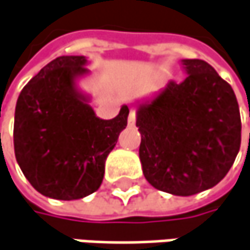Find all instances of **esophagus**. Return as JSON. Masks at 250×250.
Listing matches in <instances>:
<instances>
[{
	"mask_svg": "<svg viewBox=\"0 0 250 250\" xmlns=\"http://www.w3.org/2000/svg\"><path fill=\"white\" fill-rule=\"evenodd\" d=\"M136 122V111L135 109H131L129 111V115H128V125L129 126H133Z\"/></svg>",
	"mask_w": 250,
	"mask_h": 250,
	"instance_id": "esophagus-1",
	"label": "esophagus"
}]
</instances>
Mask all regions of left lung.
Here are the masks:
<instances>
[{"instance_id": "left-lung-1", "label": "left lung", "mask_w": 250, "mask_h": 250, "mask_svg": "<svg viewBox=\"0 0 250 250\" xmlns=\"http://www.w3.org/2000/svg\"><path fill=\"white\" fill-rule=\"evenodd\" d=\"M187 77L138 101L145 179L173 195L217 186L241 147V114L232 87L204 60L184 59Z\"/></svg>"}]
</instances>
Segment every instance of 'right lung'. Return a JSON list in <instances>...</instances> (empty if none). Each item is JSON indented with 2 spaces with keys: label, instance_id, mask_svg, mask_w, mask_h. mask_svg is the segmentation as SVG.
Masks as SVG:
<instances>
[{
  "label": "right lung",
  "instance_id": "right-lung-1",
  "mask_svg": "<svg viewBox=\"0 0 250 250\" xmlns=\"http://www.w3.org/2000/svg\"><path fill=\"white\" fill-rule=\"evenodd\" d=\"M85 56H60L19 94L14 149L32 187L55 200L87 197L103 183L105 160L128 124V105L112 119L98 118L79 80L90 73Z\"/></svg>",
  "mask_w": 250,
  "mask_h": 250
}]
</instances>
